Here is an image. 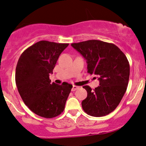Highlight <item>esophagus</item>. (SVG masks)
I'll list each match as a JSON object with an SVG mask.
<instances>
[{
    "label": "esophagus",
    "instance_id": "34e87169",
    "mask_svg": "<svg viewBox=\"0 0 146 146\" xmlns=\"http://www.w3.org/2000/svg\"><path fill=\"white\" fill-rule=\"evenodd\" d=\"M77 89H79V87H77L76 86H73V88H72V90H71L73 92H74V91H75V90H77Z\"/></svg>",
    "mask_w": 146,
    "mask_h": 146
}]
</instances>
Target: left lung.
Wrapping results in <instances>:
<instances>
[{
    "label": "left lung",
    "instance_id": "obj_1",
    "mask_svg": "<svg viewBox=\"0 0 146 146\" xmlns=\"http://www.w3.org/2000/svg\"><path fill=\"white\" fill-rule=\"evenodd\" d=\"M72 47L84 56L88 72L98 78L100 86L88 92L82 102L83 109L93 117H103L112 112L121 102L127 90L130 67L124 53L113 44L91 40L71 44Z\"/></svg>",
    "mask_w": 146,
    "mask_h": 146
}]
</instances>
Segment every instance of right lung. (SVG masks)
Returning <instances> with one entry per match:
<instances>
[{
  "label": "right lung",
  "instance_id": "obj_1",
  "mask_svg": "<svg viewBox=\"0 0 146 146\" xmlns=\"http://www.w3.org/2000/svg\"><path fill=\"white\" fill-rule=\"evenodd\" d=\"M69 44L42 40L27 48L16 67L15 82L25 105L42 117L51 119L63 112L71 84H51L57 60Z\"/></svg>",
  "mask_w": 146,
  "mask_h": 146
}]
</instances>
